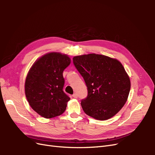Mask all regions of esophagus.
Here are the masks:
<instances>
[{
	"mask_svg": "<svg viewBox=\"0 0 155 155\" xmlns=\"http://www.w3.org/2000/svg\"><path fill=\"white\" fill-rule=\"evenodd\" d=\"M72 96H73L74 98H77V97H78V94H77V93H74V94L72 95Z\"/></svg>",
	"mask_w": 155,
	"mask_h": 155,
	"instance_id": "1",
	"label": "esophagus"
}]
</instances>
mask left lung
<instances>
[{"instance_id": "obj_1", "label": "left lung", "mask_w": 155, "mask_h": 155, "mask_svg": "<svg viewBox=\"0 0 155 155\" xmlns=\"http://www.w3.org/2000/svg\"><path fill=\"white\" fill-rule=\"evenodd\" d=\"M73 63L86 83L88 94L81 105L88 116L98 120L112 118L124 107L130 82L121 63L105 55L75 56Z\"/></svg>"}]
</instances>
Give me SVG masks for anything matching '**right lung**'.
Here are the masks:
<instances>
[{
    "label": "right lung",
    "mask_w": 155,
    "mask_h": 155,
    "mask_svg": "<svg viewBox=\"0 0 155 155\" xmlns=\"http://www.w3.org/2000/svg\"><path fill=\"white\" fill-rule=\"evenodd\" d=\"M70 63L67 55L51 52L33 64L25 81V94L30 105L45 118L62 114L69 96L63 91L64 70Z\"/></svg>",
    "instance_id": "add662e5"
}]
</instances>
